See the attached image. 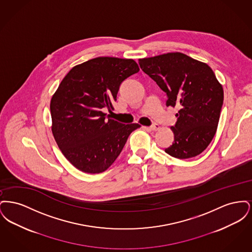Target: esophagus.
Here are the masks:
<instances>
[{
    "instance_id": "esophagus-1",
    "label": "esophagus",
    "mask_w": 252,
    "mask_h": 252,
    "mask_svg": "<svg viewBox=\"0 0 252 252\" xmlns=\"http://www.w3.org/2000/svg\"><path fill=\"white\" fill-rule=\"evenodd\" d=\"M144 128L147 129V130H152V131H157L159 129V126L158 124H154L151 126H144Z\"/></svg>"
}]
</instances>
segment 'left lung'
Returning <instances> with one entry per match:
<instances>
[{
    "instance_id": "left-lung-1",
    "label": "left lung",
    "mask_w": 252,
    "mask_h": 252,
    "mask_svg": "<svg viewBox=\"0 0 252 252\" xmlns=\"http://www.w3.org/2000/svg\"><path fill=\"white\" fill-rule=\"evenodd\" d=\"M141 69L166 93V106H179L170 156L189 158L202 153L216 135L224 100L222 85L204 62L182 53L139 60Z\"/></svg>"
}]
</instances>
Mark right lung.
Returning a JSON list of instances; mask_svg holds the SVG:
<instances>
[{
  "mask_svg": "<svg viewBox=\"0 0 252 252\" xmlns=\"http://www.w3.org/2000/svg\"><path fill=\"white\" fill-rule=\"evenodd\" d=\"M139 71L133 60L100 57L74 66L62 79L50 103L52 132L74 167L89 174L106 171L141 126L102 111L113 109L121 83Z\"/></svg>",
  "mask_w": 252,
  "mask_h": 252,
  "instance_id": "right-lung-1",
  "label": "right lung"
}]
</instances>
